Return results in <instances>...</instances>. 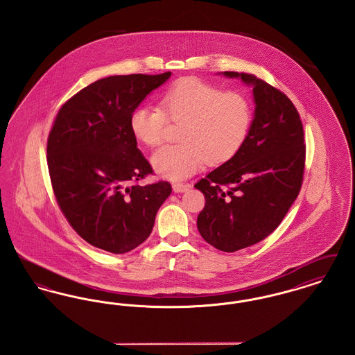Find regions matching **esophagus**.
<instances>
[{"label":"esophagus","mask_w":355,"mask_h":355,"mask_svg":"<svg viewBox=\"0 0 355 355\" xmlns=\"http://www.w3.org/2000/svg\"><path fill=\"white\" fill-rule=\"evenodd\" d=\"M189 187H190V185H185V184H173L174 193H184Z\"/></svg>","instance_id":"esophagus-1"}]
</instances>
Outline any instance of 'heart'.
Listing matches in <instances>:
<instances>
[{
	"mask_svg": "<svg viewBox=\"0 0 355 355\" xmlns=\"http://www.w3.org/2000/svg\"><path fill=\"white\" fill-rule=\"evenodd\" d=\"M161 107L141 105L130 114V130L146 146L159 145L169 117L181 123L177 145L153 154L154 170L173 181L185 180L209 162L218 166L236 157L253 121L250 101L200 78H184L161 94Z\"/></svg>",
	"mask_w": 355,
	"mask_h": 355,
	"instance_id": "obj_1",
	"label": "heart"
}]
</instances>
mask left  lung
<instances>
[{
    "label": "left lung",
    "instance_id": "obj_1",
    "mask_svg": "<svg viewBox=\"0 0 355 355\" xmlns=\"http://www.w3.org/2000/svg\"><path fill=\"white\" fill-rule=\"evenodd\" d=\"M220 74L252 86L255 109L236 157L194 185L206 200L197 227L207 243L233 253L265 239L285 218L301 190L306 146L286 94L253 74Z\"/></svg>",
    "mask_w": 355,
    "mask_h": 355
}]
</instances>
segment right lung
Wrapping results in <instances>:
<instances>
[{"mask_svg": "<svg viewBox=\"0 0 355 355\" xmlns=\"http://www.w3.org/2000/svg\"><path fill=\"white\" fill-rule=\"evenodd\" d=\"M170 76L101 78L65 102L54 119L46 152L55 200L77 234L105 252L128 253L146 241L171 193L166 181L135 184L153 170L129 123Z\"/></svg>", "mask_w": 355, "mask_h": 355, "instance_id": "obj_1", "label": "right lung"}]
</instances>
